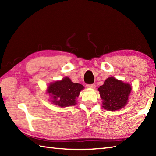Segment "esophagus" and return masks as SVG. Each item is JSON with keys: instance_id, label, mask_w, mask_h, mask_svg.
<instances>
[{"instance_id": "obj_1", "label": "esophagus", "mask_w": 156, "mask_h": 156, "mask_svg": "<svg viewBox=\"0 0 156 156\" xmlns=\"http://www.w3.org/2000/svg\"><path fill=\"white\" fill-rule=\"evenodd\" d=\"M87 87L90 88H95L96 85L94 84H87Z\"/></svg>"}]
</instances>
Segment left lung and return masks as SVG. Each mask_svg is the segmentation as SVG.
I'll return each instance as SVG.
<instances>
[{"label":"left lung","instance_id":"obj_1","mask_svg":"<svg viewBox=\"0 0 156 156\" xmlns=\"http://www.w3.org/2000/svg\"><path fill=\"white\" fill-rule=\"evenodd\" d=\"M131 86L118 80L114 77H109L104 84L98 88L102 107L106 110L114 111L122 108L127 105L129 96L131 91Z\"/></svg>","mask_w":156,"mask_h":156}]
</instances>
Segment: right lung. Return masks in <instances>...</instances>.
<instances>
[{"instance_id":"1","label":"right lung","mask_w":156,"mask_h":156,"mask_svg":"<svg viewBox=\"0 0 156 156\" xmlns=\"http://www.w3.org/2000/svg\"><path fill=\"white\" fill-rule=\"evenodd\" d=\"M83 88L82 84L74 83L69 78L65 77L62 80L49 84L47 92L51 97V102L53 104L66 107L76 104V98Z\"/></svg>"}]
</instances>
